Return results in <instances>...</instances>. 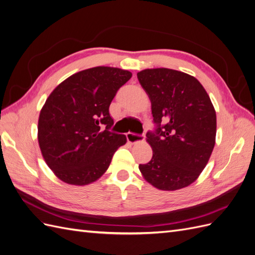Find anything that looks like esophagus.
Masks as SVG:
<instances>
[{"label":"esophagus","mask_w":255,"mask_h":255,"mask_svg":"<svg viewBox=\"0 0 255 255\" xmlns=\"http://www.w3.org/2000/svg\"><path fill=\"white\" fill-rule=\"evenodd\" d=\"M128 141L130 143H136V142H140L144 140V135L141 134H135V133H130L128 132L127 134Z\"/></svg>","instance_id":"1"}]
</instances>
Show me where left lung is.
Masks as SVG:
<instances>
[{
  "mask_svg": "<svg viewBox=\"0 0 255 255\" xmlns=\"http://www.w3.org/2000/svg\"><path fill=\"white\" fill-rule=\"evenodd\" d=\"M137 78L150 98L155 125L145 135L153 156L139 170L160 190L186 187L202 172L215 145L211 99L196 78L172 69H145Z\"/></svg>",
  "mask_w": 255,
  "mask_h": 255,
  "instance_id": "8db88e82",
  "label": "left lung"
}]
</instances>
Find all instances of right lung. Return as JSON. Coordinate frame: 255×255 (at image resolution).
Wrapping results in <instances>:
<instances>
[{"instance_id":"obj_1","label":"right lung","mask_w":255,"mask_h":255,"mask_svg":"<svg viewBox=\"0 0 255 255\" xmlns=\"http://www.w3.org/2000/svg\"><path fill=\"white\" fill-rule=\"evenodd\" d=\"M132 73L113 67L80 71L60 83L38 120V142L59 180L87 185L101 177L127 137L111 132L110 105Z\"/></svg>"}]
</instances>
